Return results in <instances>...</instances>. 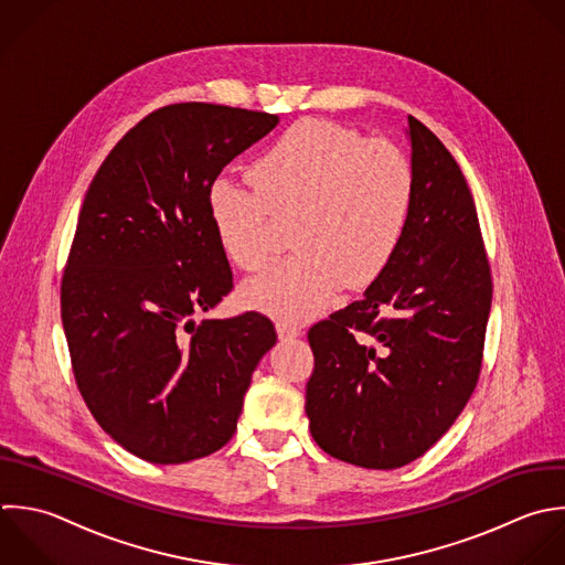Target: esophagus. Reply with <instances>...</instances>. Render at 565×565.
Masks as SVG:
<instances>
[{"label": "esophagus", "mask_w": 565, "mask_h": 565, "mask_svg": "<svg viewBox=\"0 0 565 565\" xmlns=\"http://www.w3.org/2000/svg\"><path fill=\"white\" fill-rule=\"evenodd\" d=\"M299 332H301V328H299L297 321H290V319H279L277 321V334H279L281 341H290V339L299 337Z\"/></svg>", "instance_id": "obj_1"}]
</instances>
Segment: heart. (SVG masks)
<instances>
[{
  "label": "heart",
  "mask_w": 565,
  "mask_h": 565,
  "mask_svg": "<svg viewBox=\"0 0 565 565\" xmlns=\"http://www.w3.org/2000/svg\"><path fill=\"white\" fill-rule=\"evenodd\" d=\"M244 186L217 180L209 213L226 257L246 273L275 257V220L295 222L299 250L244 288L250 306L299 319L326 306L339 286L363 288L394 259L414 206L407 153L381 138L301 120L277 136Z\"/></svg>",
  "instance_id": "obj_1"
}]
</instances>
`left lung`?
<instances>
[{
    "mask_svg": "<svg viewBox=\"0 0 565 565\" xmlns=\"http://www.w3.org/2000/svg\"><path fill=\"white\" fill-rule=\"evenodd\" d=\"M412 217L363 299L308 330L306 414L337 460L398 469L427 454L467 407L484 359L491 264L467 178L409 116Z\"/></svg>",
    "mask_w": 565,
    "mask_h": 565,
    "instance_id": "1",
    "label": "left lung"
}]
</instances>
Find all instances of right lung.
I'll use <instances>...</instances> for the list:
<instances>
[{
    "label": "right lung",
    "instance_id": "right-lung-1",
    "mask_svg": "<svg viewBox=\"0 0 565 565\" xmlns=\"http://www.w3.org/2000/svg\"><path fill=\"white\" fill-rule=\"evenodd\" d=\"M277 114L173 103L147 114L98 167L61 277L76 387L107 436L151 465L222 449L237 429L268 317L195 315L233 290L209 193Z\"/></svg>",
    "mask_w": 565,
    "mask_h": 565
}]
</instances>
